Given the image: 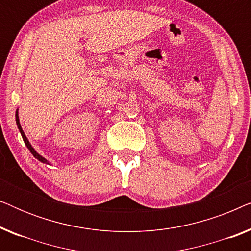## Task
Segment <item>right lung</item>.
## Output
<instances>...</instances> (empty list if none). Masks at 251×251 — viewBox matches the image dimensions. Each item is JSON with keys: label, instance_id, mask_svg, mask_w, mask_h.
Segmentation results:
<instances>
[{"label": "right lung", "instance_id": "1", "mask_svg": "<svg viewBox=\"0 0 251 251\" xmlns=\"http://www.w3.org/2000/svg\"><path fill=\"white\" fill-rule=\"evenodd\" d=\"M16 123H17V126H18V129H19L20 133H22V137H23L24 142H25V144H26L27 149H28V150L30 151V153L33 154L34 157H35V159H37V160H39V161H41V162H43V163H49V162H48V161H47L46 159H44V157H43L42 155H40V154L37 153L36 151L33 149L32 145H30V144H29L28 139H27V137L25 136V133H24V131H23V129H22V126H20V122H19V116H18V109H17V112H16Z\"/></svg>", "mask_w": 251, "mask_h": 251}]
</instances>
